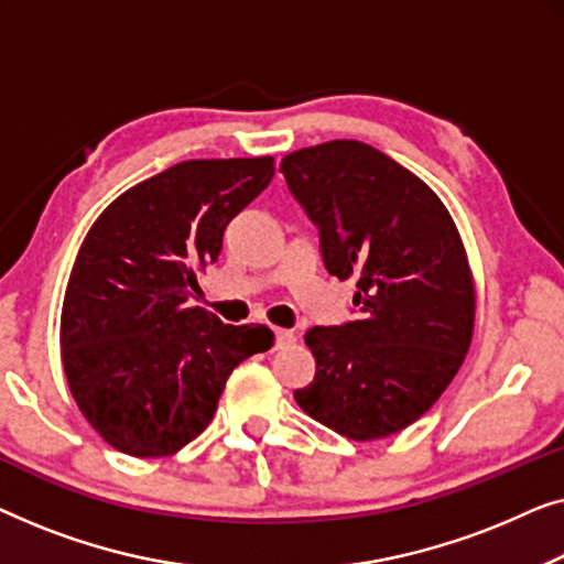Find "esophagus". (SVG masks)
Here are the masks:
<instances>
[{"label": "esophagus", "instance_id": "34e87169", "mask_svg": "<svg viewBox=\"0 0 564 564\" xmlns=\"http://www.w3.org/2000/svg\"><path fill=\"white\" fill-rule=\"evenodd\" d=\"M293 339H296V335H293L291 329H275V350H283V347L293 345Z\"/></svg>", "mask_w": 564, "mask_h": 564}]
</instances>
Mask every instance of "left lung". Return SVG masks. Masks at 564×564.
I'll return each instance as SVG.
<instances>
[{"label":"left lung","instance_id":"obj_1","mask_svg":"<svg viewBox=\"0 0 564 564\" xmlns=\"http://www.w3.org/2000/svg\"><path fill=\"white\" fill-rule=\"evenodd\" d=\"M281 173L329 275L358 279V316L306 332L316 372L293 399L347 440L391 437L434 406L470 347L475 289L455 221L422 178L358 140L296 150Z\"/></svg>","mask_w":564,"mask_h":564}]
</instances>
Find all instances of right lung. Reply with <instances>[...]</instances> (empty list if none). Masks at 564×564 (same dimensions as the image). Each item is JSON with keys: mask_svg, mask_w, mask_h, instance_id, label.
<instances>
[{"mask_svg": "<svg viewBox=\"0 0 564 564\" xmlns=\"http://www.w3.org/2000/svg\"><path fill=\"white\" fill-rule=\"evenodd\" d=\"M273 173L268 155L176 163L115 199L86 235L63 299V370L86 422L124 455L186 447L229 372L271 350L263 324H221L188 296Z\"/></svg>", "mask_w": 564, "mask_h": 564, "instance_id": "add662e5", "label": "right lung"}]
</instances>
